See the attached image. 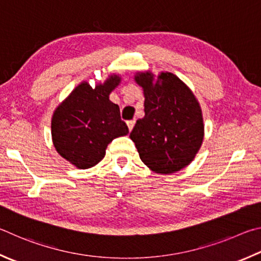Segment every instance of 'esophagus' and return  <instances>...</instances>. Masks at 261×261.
<instances>
[{"mask_svg":"<svg viewBox=\"0 0 261 261\" xmlns=\"http://www.w3.org/2000/svg\"><path fill=\"white\" fill-rule=\"evenodd\" d=\"M134 125H135V120H129V121H127V126H128V129H129V130L133 129Z\"/></svg>","mask_w":261,"mask_h":261,"instance_id":"1","label":"esophagus"}]
</instances>
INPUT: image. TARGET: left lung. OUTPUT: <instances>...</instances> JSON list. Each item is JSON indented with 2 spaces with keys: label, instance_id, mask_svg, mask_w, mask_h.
I'll return each instance as SVG.
<instances>
[{
  "label": "left lung",
  "instance_id": "1",
  "mask_svg": "<svg viewBox=\"0 0 261 261\" xmlns=\"http://www.w3.org/2000/svg\"><path fill=\"white\" fill-rule=\"evenodd\" d=\"M152 73L135 80L144 90L145 116L136 121L129 138L141 161L152 171L171 174L189 165L202 145L204 125L199 104L176 75Z\"/></svg>",
  "mask_w": 261,
  "mask_h": 261
}]
</instances>
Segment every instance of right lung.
<instances>
[{
  "label": "right lung",
  "mask_w": 261,
  "mask_h": 261,
  "mask_svg": "<svg viewBox=\"0 0 261 261\" xmlns=\"http://www.w3.org/2000/svg\"><path fill=\"white\" fill-rule=\"evenodd\" d=\"M120 79L113 75L93 89L84 82L56 109L51 120L57 152L77 168H89L105 156L113 139L128 134L120 109L109 99Z\"/></svg>",
  "instance_id": "add662e5"
}]
</instances>
